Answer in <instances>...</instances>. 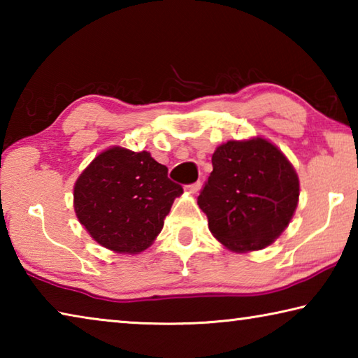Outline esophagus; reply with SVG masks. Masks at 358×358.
<instances>
[{"mask_svg":"<svg viewBox=\"0 0 358 358\" xmlns=\"http://www.w3.org/2000/svg\"><path fill=\"white\" fill-rule=\"evenodd\" d=\"M201 186H202L201 181H196V183L187 185V186H186V191L191 192V194H196L199 189H201Z\"/></svg>","mask_w":358,"mask_h":358,"instance_id":"34e87169","label":"esophagus"}]
</instances>
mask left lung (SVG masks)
<instances>
[{"label": "left lung", "mask_w": 358, "mask_h": 358, "mask_svg": "<svg viewBox=\"0 0 358 358\" xmlns=\"http://www.w3.org/2000/svg\"><path fill=\"white\" fill-rule=\"evenodd\" d=\"M211 164L213 172L197 197L211 234L238 252L273 243L292 220L300 194L286 156L257 137L221 145Z\"/></svg>", "instance_id": "left-lung-1"}]
</instances>
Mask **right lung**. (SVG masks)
<instances>
[{
	"instance_id": "add662e5",
	"label": "right lung",
	"mask_w": 358,
	"mask_h": 358,
	"mask_svg": "<svg viewBox=\"0 0 358 358\" xmlns=\"http://www.w3.org/2000/svg\"><path fill=\"white\" fill-rule=\"evenodd\" d=\"M183 187L148 151L113 147L82 172L74 186L78 221L99 245L117 252H141L164 226Z\"/></svg>"
}]
</instances>
